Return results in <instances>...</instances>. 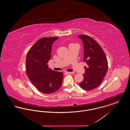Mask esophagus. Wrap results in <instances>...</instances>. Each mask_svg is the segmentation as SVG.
I'll use <instances>...</instances> for the list:
<instances>
[{
    "label": "esophagus",
    "mask_w": 130,
    "mask_h": 130,
    "mask_svg": "<svg viewBox=\"0 0 130 130\" xmlns=\"http://www.w3.org/2000/svg\"><path fill=\"white\" fill-rule=\"evenodd\" d=\"M65 74H72L74 73V72H65Z\"/></svg>",
    "instance_id": "obj_1"
}]
</instances>
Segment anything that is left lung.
I'll return each mask as SVG.
<instances>
[{
    "label": "left lung",
    "mask_w": 130,
    "mask_h": 130,
    "mask_svg": "<svg viewBox=\"0 0 130 130\" xmlns=\"http://www.w3.org/2000/svg\"><path fill=\"white\" fill-rule=\"evenodd\" d=\"M78 37L81 39L84 46V59L88 67H84V79L79 83L82 89L91 91L99 86L107 73L108 65L105 53L94 39L86 35Z\"/></svg>",
    "instance_id": "8db88e82"
}]
</instances>
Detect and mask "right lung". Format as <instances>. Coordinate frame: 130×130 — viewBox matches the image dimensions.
Here are the masks:
<instances>
[{"label": "right lung", "mask_w": 130, "mask_h": 130, "mask_svg": "<svg viewBox=\"0 0 130 130\" xmlns=\"http://www.w3.org/2000/svg\"><path fill=\"white\" fill-rule=\"evenodd\" d=\"M58 38L42 37L29 50L26 58V74L37 90L45 94L55 93L62 85L63 73L49 68L52 45Z\"/></svg>", "instance_id": "obj_1"}]
</instances>
